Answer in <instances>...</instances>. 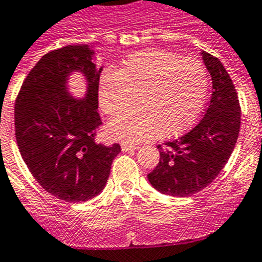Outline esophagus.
Returning a JSON list of instances; mask_svg holds the SVG:
<instances>
[{
    "label": "esophagus",
    "instance_id": "obj_1",
    "mask_svg": "<svg viewBox=\"0 0 262 262\" xmlns=\"http://www.w3.org/2000/svg\"><path fill=\"white\" fill-rule=\"evenodd\" d=\"M138 149V146L136 145H130V144H122L121 145V150L122 151H132V150Z\"/></svg>",
    "mask_w": 262,
    "mask_h": 262
}]
</instances>
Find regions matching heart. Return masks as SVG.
I'll list each match as a JSON object with an SVG mask.
<instances>
[{
  "instance_id": "1",
  "label": "heart",
  "mask_w": 262,
  "mask_h": 262,
  "mask_svg": "<svg viewBox=\"0 0 262 262\" xmlns=\"http://www.w3.org/2000/svg\"><path fill=\"white\" fill-rule=\"evenodd\" d=\"M208 91L203 64L167 50L150 49L129 56L118 71L105 70L99 81L100 108L109 117L138 108L108 126L109 137L125 144L171 137L198 121Z\"/></svg>"
}]
</instances>
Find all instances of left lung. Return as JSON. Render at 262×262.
Instances as JSON below:
<instances>
[{
  "instance_id": "1",
  "label": "left lung",
  "mask_w": 262,
  "mask_h": 262,
  "mask_svg": "<svg viewBox=\"0 0 262 262\" xmlns=\"http://www.w3.org/2000/svg\"><path fill=\"white\" fill-rule=\"evenodd\" d=\"M212 77V97L203 118L178 140L158 145L159 162L147 174L150 185L171 196H191L219 175L240 132L241 108L236 88L219 59L202 52Z\"/></svg>"
}]
</instances>
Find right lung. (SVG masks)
Returning a JSON list of instances; mask_svg holds the SVG:
<instances>
[{"label": "right lung", "mask_w": 262, "mask_h": 262, "mask_svg": "<svg viewBox=\"0 0 262 262\" xmlns=\"http://www.w3.org/2000/svg\"><path fill=\"white\" fill-rule=\"evenodd\" d=\"M87 45H68L43 55L24 80L14 106L18 149L42 188L66 202H85L99 195L121 146L97 144L101 126L99 80ZM84 74L86 99L67 92L71 72Z\"/></svg>", "instance_id": "right-lung-1"}]
</instances>
